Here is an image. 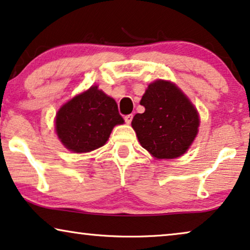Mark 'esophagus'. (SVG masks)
I'll return each instance as SVG.
<instances>
[{"mask_svg":"<svg viewBox=\"0 0 250 250\" xmlns=\"http://www.w3.org/2000/svg\"><path fill=\"white\" fill-rule=\"evenodd\" d=\"M132 118H134V115H132V114L125 115V123H128V125H130L131 121H132Z\"/></svg>","mask_w":250,"mask_h":250,"instance_id":"esophagus-1","label":"esophagus"}]
</instances>
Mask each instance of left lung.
Segmentation results:
<instances>
[{"mask_svg": "<svg viewBox=\"0 0 250 250\" xmlns=\"http://www.w3.org/2000/svg\"><path fill=\"white\" fill-rule=\"evenodd\" d=\"M141 105L144 113L132 119L138 141L156 159H175L184 154L197 137L199 114L174 83L156 80L147 86Z\"/></svg>", "mask_w": 250, "mask_h": 250, "instance_id": "obj_1", "label": "left lung"}]
</instances>
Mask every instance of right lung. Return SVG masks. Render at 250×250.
Segmentation results:
<instances>
[{
  "mask_svg": "<svg viewBox=\"0 0 250 250\" xmlns=\"http://www.w3.org/2000/svg\"><path fill=\"white\" fill-rule=\"evenodd\" d=\"M123 122L114 99L92 85L59 108L56 132L69 151L86 153L105 145L113 128Z\"/></svg>",
  "mask_w": 250,
  "mask_h": 250,
  "instance_id": "right-lung-1",
  "label": "right lung"
}]
</instances>
